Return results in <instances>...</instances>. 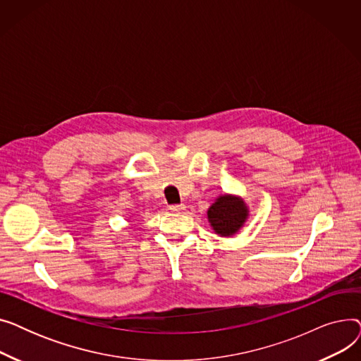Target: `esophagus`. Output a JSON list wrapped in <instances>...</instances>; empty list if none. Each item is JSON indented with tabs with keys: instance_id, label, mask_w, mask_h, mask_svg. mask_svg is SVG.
I'll use <instances>...</instances> for the list:
<instances>
[{
	"instance_id": "1",
	"label": "esophagus",
	"mask_w": 361,
	"mask_h": 361,
	"mask_svg": "<svg viewBox=\"0 0 361 361\" xmlns=\"http://www.w3.org/2000/svg\"><path fill=\"white\" fill-rule=\"evenodd\" d=\"M184 209H185V206L183 203H180V204H169V211L171 212H181Z\"/></svg>"
}]
</instances>
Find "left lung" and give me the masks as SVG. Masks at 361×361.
<instances>
[{
  "label": "left lung",
  "mask_w": 361,
  "mask_h": 361,
  "mask_svg": "<svg viewBox=\"0 0 361 361\" xmlns=\"http://www.w3.org/2000/svg\"><path fill=\"white\" fill-rule=\"evenodd\" d=\"M214 230L221 235H233L247 218V207L233 196H221L207 211Z\"/></svg>",
  "instance_id": "obj_1"
}]
</instances>
